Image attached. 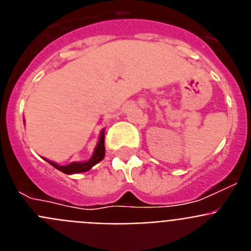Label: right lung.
Here are the masks:
<instances>
[{"label": "right lung", "mask_w": 251, "mask_h": 251, "mask_svg": "<svg viewBox=\"0 0 251 251\" xmlns=\"http://www.w3.org/2000/svg\"><path fill=\"white\" fill-rule=\"evenodd\" d=\"M104 154H105V147H104V129L100 132V138L98 141V145L95 147L94 153H93L92 158L88 159L86 162H72V163H69L66 166H60L55 162H51L49 159L46 161L50 163L51 166H54L56 170L61 171L64 174L66 175H73V174H80V172H86V171H89L90 168L93 167L94 165H97L98 162H100L101 159L104 158Z\"/></svg>", "instance_id": "1"}]
</instances>
